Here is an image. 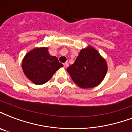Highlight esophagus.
<instances>
[{
	"instance_id": "obj_1",
	"label": "esophagus",
	"mask_w": 132,
	"mask_h": 132,
	"mask_svg": "<svg viewBox=\"0 0 132 132\" xmlns=\"http://www.w3.org/2000/svg\"><path fill=\"white\" fill-rule=\"evenodd\" d=\"M63 66H64V68H67L69 66V62L68 61L65 62V63H63Z\"/></svg>"
}]
</instances>
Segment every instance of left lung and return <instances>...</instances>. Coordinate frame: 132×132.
<instances>
[{
    "instance_id": "left-lung-1",
    "label": "left lung",
    "mask_w": 132,
    "mask_h": 132,
    "mask_svg": "<svg viewBox=\"0 0 132 132\" xmlns=\"http://www.w3.org/2000/svg\"><path fill=\"white\" fill-rule=\"evenodd\" d=\"M106 60L92 46L82 49L76 61L67 69L74 82L83 89L92 88L101 83L107 73Z\"/></svg>"
}]
</instances>
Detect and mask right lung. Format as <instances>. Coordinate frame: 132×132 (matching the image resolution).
<instances>
[{"label":"right lung","mask_w":132,"mask_h":132,"mask_svg":"<svg viewBox=\"0 0 132 132\" xmlns=\"http://www.w3.org/2000/svg\"><path fill=\"white\" fill-rule=\"evenodd\" d=\"M63 64L57 57L51 56L47 47H36L26 54L21 67L26 78L35 85H43L50 80Z\"/></svg>","instance_id":"obj_1"}]
</instances>
